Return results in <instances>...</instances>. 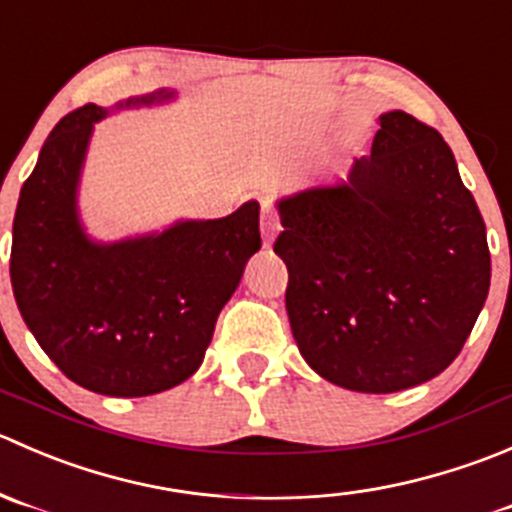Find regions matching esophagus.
<instances>
[{
	"label": "esophagus",
	"instance_id": "34e87169",
	"mask_svg": "<svg viewBox=\"0 0 512 512\" xmlns=\"http://www.w3.org/2000/svg\"><path fill=\"white\" fill-rule=\"evenodd\" d=\"M281 231V221H278L276 209L271 204H263L261 206V236H263V246H271L276 234Z\"/></svg>",
	"mask_w": 512,
	"mask_h": 512
}]
</instances>
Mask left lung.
Segmentation results:
<instances>
[{
	"label": "left lung",
	"instance_id": "1",
	"mask_svg": "<svg viewBox=\"0 0 512 512\" xmlns=\"http://www.w3.org/2000/svg\"><path fill=\"white\" fill-rule=\"evenodd\" d=\"M378 124L346 181L278 201L273 244L288 268L298 351L318 376L358 393L443 373L490 288L483 216L450 146L406 111Z\"/></svg>",
	"mask_w": 512,
	"mask_h": 512
}]
</instances>
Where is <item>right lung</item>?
Listing matches in <instances>:
<instances>
[{"instance_id":"1","label":"right lung","mask_w":512,"mask_h":512,"mask_svg":"<svg viewBox=\"0 0 512 512\" xmlns=\"http://www.w3.org/2000/svg\"><path fill=\"white\" fill-rule=\"evenodd\" d=\"M171 96L161 89L116 109ZM106 114L86 104L44 141L19 194L9 276L24 323L69 381L101 396H154L204 361L221 308L261 249L258 204L96 244L79 224L77 186L91 131Z\"/></svg>"}]
</instances>
